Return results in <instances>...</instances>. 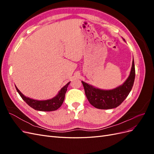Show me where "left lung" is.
Masks as SVG:
<instances>
[{"mask_svg": "<svg viewBox=\"0 0 154 154\" xmlns=\"http://www.w3.org/2000/svg\"><path fill=\"white\" fill-rule=\"evenodd\" d=\"M135 74L136 71L133 60L131 71L127 80L123 85L114 89L102 90L83 81L82 83L84 87L87 98L92 106L99 109H111L116 108L122 104L128 96L134 85Z\"/></svg>", "mask_w": 154, "mask_h": 154, "instance_id": "8db88e82", "label": "left lung"}]
</instances>
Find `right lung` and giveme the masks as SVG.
Segmentation results:
<instances>
[{"mask_svg":"<svg viewBox=\"0 0 154 154\" xmlns=\"http://www.w3.org/2000/svg\"><path fill=\"white\" fill-rule=\"evenodd\" d=\"M69 83L70 82L67 83L66 85L63 86L61 88V90L59 91L58 94L54 97L53 98L47 100H36L29 98V97H27L24 94H22V92L18 89V88L16 86L15 87L18 94H20L23 100L29 106H30L31 108L39 111L49 112L57 110L61 106L63 102Z\"/></svg>","mask_w":154,"mask_h":154,"instance_id":"right-lung-1","label":"right lung"}]
</instances>
